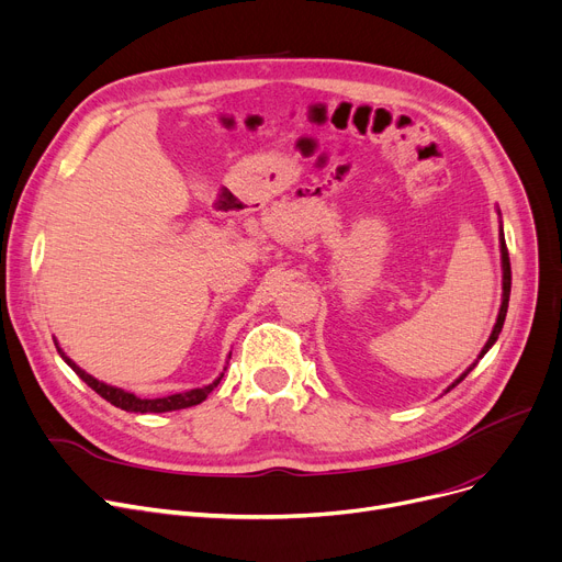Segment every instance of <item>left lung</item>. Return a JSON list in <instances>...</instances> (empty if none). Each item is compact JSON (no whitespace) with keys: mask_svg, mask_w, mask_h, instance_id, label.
Here are the masks:
<instances>
[{"mask_svg":"<svg viewBox=\"0 0 562 562\" xmlns=\"http://www.w3.org/2000/svg\"><path fill=\"white\" fill-rule=\"evenodd\" d=\"M498 216H501V212H498ZM501 223V221H498ZM498 246H501V271H504V293H501V307H498V316H496V323H494V328H492V335H490V339L485 341V346H483V350H481V356H479V360L485 356V352L494 346V341L498 339V335H501V328H504V321H506V312H508V301H510V257H508V248H506V236H504V225H498ZM479 360L474 362V364H469V369L460 375V378H456V382H451V385L447 387V392H451L458 382H462L464 378H467V373L474 369L476 364H479Z\"/></svg>","mask_w":562,"mask_h":562,"instance_id":"left-lung-1","label":"left lung"}]
</instances>
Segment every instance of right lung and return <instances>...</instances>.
<instances>
[{
    "instance_id": "obj_1",
    "label": "right lung",
    "mask_w": 562,
    "mask_h": 562,
    "mask_svg": "<svg viewBox=\"0 0 562 562\" xmlns=\"http://www.w3.org/2000/svg\"><path fill=\"white\" fill-rule=\"evenodd\" d=\"M56 344V341H54ZM56 350H58V356H61L64 360H66V364L86 382L88 387L91 390H95L104 401H109L111 405H115V407H121V409H125V412H136V415H147V412H172V409H184V407H191V405H198V403H202L206 396H210L212 392H214V387H218V382H221V378H223V373L214 380V382H210V385H204V387H198V390H189V392H182V394H170V396H161V398H140V396H136V394H132V392H125V390H121V387H113V385H106V382H102V380H98V378H93L91 373H86L81 367H77L66 352H64V348L56 344ZM232 356V352H229ZM227 369V367H225ZM223 369V371H225Z\"/></svg>"
}]
</instances>
